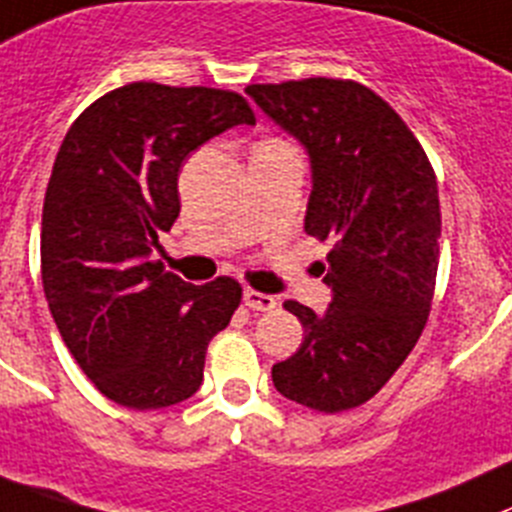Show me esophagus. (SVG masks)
Wrapping results in <instances>:
<instances>
[{
	"label": "esophagus",
	"mask_w": 512,
	"mask_h": 512,
	"mask_svg": "<svg viewBox=\"0 0 512 512\" xmlns=\"http://www.w3.org/2000/svg\"><path fill=\"white\" fill-rule=\"evenodd\" d=\"M243 304L253 311H274L276 309L274 296L261 294V291H253V289L243 291Z\"/></svg>",
	"instance_id": "esophagus-1"
}]
</instances>
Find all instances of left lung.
Instances as JSON below:
<instances>
[{"label":"left lung","instance_id":"left-lung-1","mask_svg":"<svg viewBox=\"0 0 512 512\" xmlns=\"http://www.w3.org/2000/svg\"><path fill=\"white\" fill-rule=\"evenodd\" d=\"M246 95L309 155L304 231L332 241L329 309L284 301L304 342L271 379L311 410H352L387 384L425 329L440 256L435 173L402 118L359 82L311 77L248 85Z\"/></svg>","mask_w":512,"mask_h":512}]
</instances>
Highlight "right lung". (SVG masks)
Masks as SVG:
<instances>
[{
    "instance_id": "add662e5",
    "label": "right lung",
    "mask_w": 512,
    "mask_h": 512,
    "mask_svg": "<svg viewBox=\"0 0 512 512\" xmlns=\"http://www.w3.org/2000/svg\"><path fill=\"white\" fill-rule=\"evenodd\" d=\"M256 125L236 92L133 82L92 102L55 158L42 284L67 349L107 399L160 410L193 397L238 281L193 286L153 261L180 213L178 173L216 135Z\"/></svg>"
}]
</instances>
